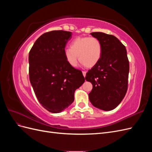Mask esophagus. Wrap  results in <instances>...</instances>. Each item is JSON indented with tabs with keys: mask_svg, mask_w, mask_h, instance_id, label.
Instances as JSON below:
<instances>
[{
	"mask_svg": "<svg viewBox=\"0 0 152 152\" xmlns=\"http://www.w3.org/2000/svg\"><path fill=\"white\" fill-rule=\"evenodd\" d=\"M82 73H83V75H84V77H86V72L83 71V72H82Z\"/></svg>",
	"mask_w": 152,
	"mask_h": 152,
	"instance_id": "esophagus-1",
	"label": "esophagus"
}]
</instances>
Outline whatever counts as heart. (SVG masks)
I'll return each instance as SVG.
<instances>
[{"mask_svg": "<svg viewBox=\"0 0 152 152\" xmlns=\"http://www.w3.org/2000/svg\"><path fill=\"white\" fill-rule=\"evenodd\" d=\"M70 47L65 50L64 55L66 61L72 67L77 66L78 57L86 67L92 68L102 56V45L97 38L79 37L70 43Z\"/></svg>", "mask_w": 152, "mask_h": 152, "instance_id": "b5f03b06", "label": "heart"}]
</instances>
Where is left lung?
Segmentation results:
<instances>
[{"instance_id": "8db88e82", "label": "left lung", "mask_w": 152, "mask_h": 152, "mask_svg": "<svg viewBox=\"0 0 152 152\" xmlns=\"http://www.w3.org/2000/svg\"><path fill=\"white\" fill-rule=\"evenodd\" d=\"M91 34L100 41L102 54L98 63L85 77L93 84L89 98L94 107L110 111L121 103L127 91L129 63L127 50L112 35L103 32Z\"/></svg>"}]
</instances>
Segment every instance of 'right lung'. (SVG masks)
Wrapping results in <instances>:
<instances>
[{
    "mask_svg": "<svg viewBox=\"0 0 152 152\" xmlns=\"http://www.w3.org/2000/svg\"><path fill=\"white\" fill-rule=\"evenodd\" d=\"M72 33L46 32L29 53V77L37 98L51 113H59L74 101V93L84 84L82 72L68 64L64 51Z\"/></svg>",
    "mask_w": 152,
    "mask_h": 152,
    "instance_id": "right-lung-1",
    "label": "right lung"
}]
</instances>
